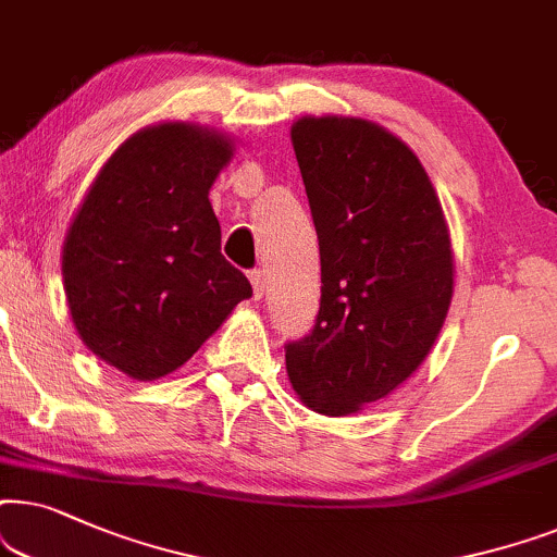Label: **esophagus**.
<instances>
[{"label":"esophagus","mask_w":557,"mask_h":557,"mask_svg":"<svg viewBox=\"0 0 557 557\" xmlns=\"http://www.w3.org/2000/svg\"><path fill=\"white\" fill-rule=\"evenodd\" d=\"M249 280H251V290H255V298L259 300L264 295V287H267V277L262 270H255L249 272Z\"/></svg>","instance_id":"1"}]
</instances>
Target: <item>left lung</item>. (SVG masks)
<instances>
[{
	"label": "left lung",
	"instance_id": "8db88e82",
	"mask_svg": "<svg viewBox=\"0 0 557 557\" xmlns=\"http://www.w3.org/2000/svg\"><path fill=\"white\" fill-rule=\"evenodd\" d=\"M290 139L321 247V310L285 367L302 405L344 418L425 361L454 300V247L418 154L382 124L308 114Z\"/></svg>",
	"mask_w": 557,
	"mask_h": 557
}]
</instances>
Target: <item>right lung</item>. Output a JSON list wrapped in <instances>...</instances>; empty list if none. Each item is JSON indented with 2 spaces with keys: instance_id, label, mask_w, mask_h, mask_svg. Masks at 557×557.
Masks as SVG:
<instances>
[{
  "instance_id": "1",
  "label": "right lung",
  "mask_w": 557,
  "mask_h": 557,
  "mask_svg": "<svg viewBox=\"0 0 557 557\" xmlns=\"http://www.w3.org/2000/svg\"><path fill=\"white\" fill-rule=\"evenodd\" d=\"M232 158L224 132L152 124L116 147L73 213L61 255L71 321L132 380L173 374L251 295L221 255L209 201Z\"/></svg>"
}]
</instances>
